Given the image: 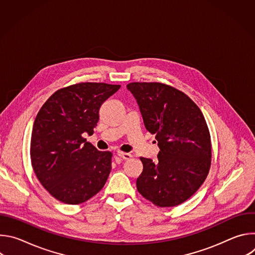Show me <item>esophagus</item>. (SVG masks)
<instances>
[{
    "label": "esophagus",
    "instance_id": "34e87169",
    "mask_svg": "<svg viewBox=\"0 0 255 255\" xmlns=\"http://www.w3.org/2000/svg\"><path fill=\"white\" fill-rule=\"evenodd\" d=\"M117 154H118L120 157L124 158V159H129V158H131V157H132V155H131L130 153L123 152V151H118V152H117Z\"/></svg>",
    "mask_w": 255,
    "mask_h": 255
}]
</instances>
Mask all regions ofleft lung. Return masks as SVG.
Instances as JSON below:
<instances>
[{"label":"left lung","instance_id":"8db88e82","mask_svg":"<svg viewBox=\"0 0 255 255\" xmlns=\"http://www.w3.org/2000/svg\"><path fill=\"white\" fill-rule=\"evenodd\" d=\"M127 89L160 149L155 162L140 157L143 170L137 190L158 207L180 205L200 189L211 167V135L205 117L190 97L171 86L130 83Z\"/></svg>","mask_w":255,"mask_h":255}]
</instances>
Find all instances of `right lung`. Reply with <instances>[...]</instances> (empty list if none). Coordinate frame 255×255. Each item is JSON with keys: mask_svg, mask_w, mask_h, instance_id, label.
I'll return each instance as SVG.
<instances>
[{"mask_svg": "<svg viewBox=\"0 0 255 255\" xmlns=\"http://www.w3.org/2000/svg\"><path fill=\"white\" fill-rule=\"evenodd\" d=\"M120 85L79 83L57 90L35 118L30 144L33 170L56 200L79 205L97 195L111 171L112 152L99 151L94 133L102 104Z\"/></svg>", "mask_w": 255, "mask_h": 255, "instance_id": "1", "label": "right lung"}]
</instances>
